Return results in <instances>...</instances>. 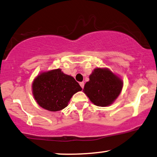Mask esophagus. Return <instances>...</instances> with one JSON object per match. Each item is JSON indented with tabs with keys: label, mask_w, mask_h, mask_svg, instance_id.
I'll return each mask as SVG.
<instances>
[{
	"label": "esophagus",
	"mask_w": 157,
	"mask_h": 157,
	"mask_svg": "<svg viewBox=\"0 0 157 157\" xmlns=\"http://www.w3.org/2000/svg\"><path fill=\"white\" fill-rule=\"evenodd\" d=\"M79 85H80V86L82 88H84V85H85V83H84V82H79Z\"/></svg>",
	"instance_id": "34e87169"
}]
</instances>
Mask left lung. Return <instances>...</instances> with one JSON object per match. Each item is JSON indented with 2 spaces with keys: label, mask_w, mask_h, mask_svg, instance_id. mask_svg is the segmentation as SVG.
<instances>
[{
  "label": "left lung",
  "mask_w": 157,
  "mask_h": 157,
  "mask_svg": "<svg viewBox=\"0 0 157 157\" xmlns=\"http://www.w3.org/2000/svg\"><path fill=\"white\" fill-rule=\"evenodd\" d=\"M123 86L122 79L109 68L97 67L90 75L83 92L96 106L105 107L115 101Z\"/></svg>",
  "instance_id": "8db88e82"
}]
</instances>
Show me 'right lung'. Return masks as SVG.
Instances as JSON below:
<instances>
[{
	"label": "right lung",
	"instance_id": "1",
	"mask_svg": "<svg viewBox=\"0 0 157 157\" xmlns=\"http://www.w3.org/2000/svg\"><path fill=\"white\" fill-rule=\"evenodd\" d=\"M32 88L37 104L49 111L65 109L72 96L82 90L73 77L59 68L41 72L34 78Z\"/></svg>",
	"mask_w": 157,
	"mask_h": 157
}]
</instances>
